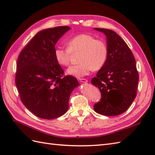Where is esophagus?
I'll list each match as a JSON object with an SVG mask.
<instances>
[{"label": "esophagus", "instance_id": "34e87169", "mask_svg": "<svg viewBox=\"0 0 155 155\" xmlns=\"http://www.w3.org/2000/svg\"><path fill=\"white\" fill-rule=\"evenodd\" d=\"M79 81L81 82V83H87L88 82V80H87L86 78H79Z\"/></svg>", "mask_w": 155, "mask_h": 155}]
</instances>
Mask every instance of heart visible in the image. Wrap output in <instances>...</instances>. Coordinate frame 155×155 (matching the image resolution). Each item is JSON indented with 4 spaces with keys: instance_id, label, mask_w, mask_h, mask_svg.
Masks as SVG:
<instances>
[{
    "instance_id": "b5f03b06",
    "label": "heart",
    "mask_w": 155,
    "mask_h": 155,
    "mask_svg": "<svg viewBox=\"0 0 155 155\" xmlns=\"http://www.w3.org/2000/svg\"><path fill=\"white\" fill-rule=\"evenodd\" d=\"M67 48L57 47L54 51L56 61L62 67L70 64L71 53L80 52L79 64L69 67L67 74L76 77L88 75L90 72L99 71L104 67L108 58V47L104 41L96 39L88 34H80L67 42Z\"/></svg>"
}]
</instances>
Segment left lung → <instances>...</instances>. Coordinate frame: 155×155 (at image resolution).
<instances>
[{
    "instance_id": "obj_1",
    "label": "left lung",
    "mask_w": 155,
    "mask_h": 155,
    "mask_svg": "<svg viewBox=\"0 0 155 155\" xmlns=\"http://www.w3.org/2000/svg\"><path fill=\"white\" fill-rule=\"evenodd\" d=\"M94 29L107 36L108 58L97 77L91 80L101 94L94 110L105 116H117L126 111L137 96L139 76L136 61L127 44L114 31Z\"/></svg>"
}]
</instances>
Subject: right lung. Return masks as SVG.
Segmentation results:
<instances>
[{
	"mask_svg": "<svg viewBox=\"0 0 155 155\" xmlns=\"http://www.w3.org/2000/svg\"><path fill=\"white\" fill-rule=\"evenodd\" d=\"M69 29L63 26L38 32L20 52L17 60L15 83L22 103L44 119L66 113L70 95L78 85L75 77L64 76L54 58L56 43Z\"/></svg>",
	"mask_w": 155,
	"mask_h": 155,
	"instance_id": "right-lung-1",
	"label": "right lung"
}]
</instances>
